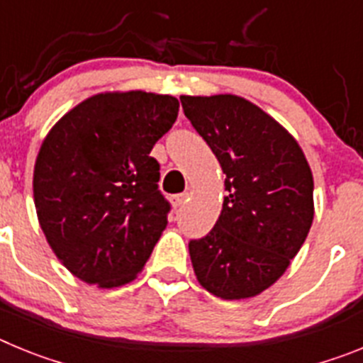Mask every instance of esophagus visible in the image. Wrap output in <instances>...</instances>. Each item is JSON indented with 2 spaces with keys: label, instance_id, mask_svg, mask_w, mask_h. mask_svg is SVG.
I'll return each mask as SVG.
<instances>
[{
  "label": "esophagus",
  "instance_id": "1",
  "mask_svg": "<svg viewBox=\"0 0 363 363\" xmlns=\"http://www.w3.org/2000/svg\"><path fill=\"white\" fill-rule=\"evenodd\" d=\"M185 201H187V194H174V196L171 198V203L174 209H179V207H182Z\"/></svg>",
  "mask_w": 363,
  "mask_h": 363
}]
</instances>
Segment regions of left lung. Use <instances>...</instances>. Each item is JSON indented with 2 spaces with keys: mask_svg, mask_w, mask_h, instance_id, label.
<instances>
[{
  "mask_svg": "<svg viewBox=\"0 0 363 363\" xmlns=\"http://www.w3.org/2000/svg\"><path fill=\"white\" fill-rule=\"evenodd\" d=\"M182 107L225 174L220 218L189 242L203 289L243 300L291 265L314 218L313 172L298 142L258 105L234 94L182 96Z\"/></svg>",
  "mask_w": 363,
  "mask_h": 363,
  "instance_id": "obj_1",
  "label": "left lung"
}]
</instances>
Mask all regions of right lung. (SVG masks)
Listing matches in <instances>:
<instances>
[{"instance_id":"add662e5","label":"right lung","mask_w":363,"mask_h":363,"mask_svg":"<svg viewBox=\"0 0 363 363\" xmlns=\"http://www.w3.org/2000/svg\"><path fill=\"white\" fill-rule=\"evenodd\" d=\"M174 96L101 92L49 130L34 165V205L57 259L85 284H129L167 227L154 143L178 118Z\"/></svg>"}]
</instances>
